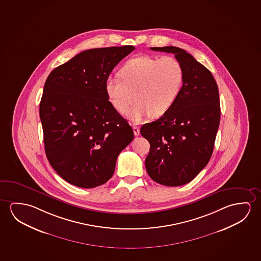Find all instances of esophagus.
Here are the masks:
<instances>
[{
  "label": "esophagus",
  "mask_w": 261,
  "mask_h": 261,
  "mask_svg": "<svg viewBox=\"0 0 261 261\" xmlns=\"http://www.w3.org/2000/svg\"><path fill=\"white\" fill-rule=\"evenodd\" d=\"M133 130H134V134H135V136H136V137L140 135V128H139L138 126L134 125V126H133Z\"/></svg>",
  "instance_id": "1"
}]
</instances>
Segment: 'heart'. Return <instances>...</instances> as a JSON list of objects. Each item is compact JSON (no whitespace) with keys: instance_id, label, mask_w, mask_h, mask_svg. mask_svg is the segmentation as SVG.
Returning <instances> with one entry per match:
<instances>
[{"instance_id":"heart-1","label":"heart","mask_w":261,"mask_h":261,"mask_svg":"<svg viewBox=\"0 0 261 261\" xmlns=\"http://www.w3.org/2000/svg\"><path fill=\"white\" fill-rule=\"evenodd\" d=\"M118 79L105 82V93L117 112H130L129 120L140 124L150 115L159 116L173 107L185 81V68L176 58L140 55L129 59L117 71Z\"/></svg>"}]
</instances>
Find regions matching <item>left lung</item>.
Listing matches in <instances>:
<instances>
[{"label": "left lung", "instance_id": "obj_1", "mask_svg": "<svg viewBox=\"0 0 261 261\" xmlns=\"http://www.w3.org/2000/svg\"><path fill=\"white\" fill-rule=\"evenodd\" d=\"M173 53L185 68V81L173 107L141 127L150 143L149 176L160 185L180 186L193 180L213 154L221 119L219 88L213 74L182 48L153 47Z\"/></svg>", "mask_w": 261, "mask_h": 261}]
</instances>
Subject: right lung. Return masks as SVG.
<instances>
[{
	"mask_svg": "<svg viewBox=\"0 0 261 261\" xmlns=\"http://www.w3.org/2000/svg\"><path fill=\"white\" fill-rule=\"evenodd\" d=\"M134 46L91 48L53 69L40 103L45 152L61 178L95 188L112 177L116 159L134 139L127 121L109 103L105 82Z\"/></svg>",
	"mask_w": 261,
	"mask_h": 261,
	"instance_id": "obj_1",
	"label": "right lung"
}]
</instances>
